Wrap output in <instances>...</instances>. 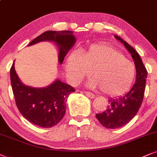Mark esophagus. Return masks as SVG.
<instances>
[{"label":"esophagus","instance_id":"1","mask_svg":"<svg viewBox=\"0 0 157 157\" xmlns=\"http://www.w3.org/2000/svg\"><path fill=\"white\" fill-rule=\"evenodd\" d=\"M84 93H85V94H86V96H87L88 98H92V99H93V98H94V94L93 93H92V92H84Z\"/></svg>","mask_w":157,"mask_h":157}]
</instances>
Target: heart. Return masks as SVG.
I'll list each match as a JSON object with an SVG mask.
<instances>
[{
  "label": "heart",
  "instance_id": "obj_1",
  "mask_svg": "<svg viewBox=\"0 0 157 157\" xmlns=\"http://www.w3.org/2000/svg\"><path fill=\"white\" fill-rule=\"evenodd\" d=\"M65 68L75 81L90 72L89 86L100 88L108 95H119L129 90L135 76V68L121 52L106 44H93L82 52L79 58H67Z\"/></svg>",
  "mask_w": 157,
  "mask_h": 157
}]
</instances>
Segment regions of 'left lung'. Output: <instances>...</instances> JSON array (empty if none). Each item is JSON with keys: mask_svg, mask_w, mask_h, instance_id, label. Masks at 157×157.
Returning a JSON list of instances; mask_svg holds the SVG:
<instances>
[{"mask_svg": "<svg viewBox=\"0 0 157 157\" xmlns=\"http://www.w3.org/2000/svg\"><path fill=\"white\" fill-rule=\"evenodd\" d=\"M114 37L124 45L132 55L136 68V80L129 92L119 98H110L107 109L95 115L100 123L108 129L122 127L135 117L144 100L148 74L140 55L134 48L117 35Z\"/></svg>", "mask_w": 157, "mask_h": 157, "instance_id": "1", "label": "left lung"}]
</instances>
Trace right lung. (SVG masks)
Wrapping results in <instances>:
<instances>
[{"mask_svg": "<svg viewBox=\"0 0 157 157\" xmlns=\"http://www.w3.org/2000/svg\"><path fill=\"white\" fill-rule=\"evenodd\" d=\"M40 41H52L59 49L58 61L63 63L65 55L74 46L76 38L73 31L48 30L33 40L28 46ZM11 84L17 108L28 121L44 128L57 124L66 111L68 96L75 92L71 85L56 79L46 87L35 88L21 82L14 68V63L10 70Z\"/></svg>", "mask_w": 157, "mask_h": 157, "instance_id": "obj_1", "label": "right lung"}]
</instances>
